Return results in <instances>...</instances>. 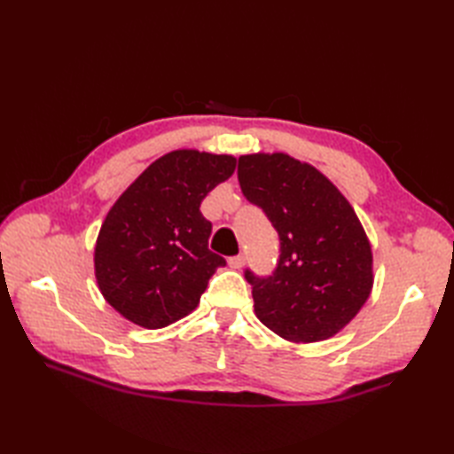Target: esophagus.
<instances>
[{"mask_svg": "<svg viewBox=\"0 0 454 454\" xmlns=\"http://www.w3.org/2000/svg\"><path fill=\"white\" fill-rule=\"evenodd\" d=\"M228 265L232 269H242L246 265V257L244 255H234L228 259Z\"/></svg>", "mask_w": 454, "mask_h": 454, "instance_id": "obj_1", "label": "esophagus"}]
</instances>
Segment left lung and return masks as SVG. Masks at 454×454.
<instances>
[{
    "mask_svg": "<svg viewBox=\"0 0 454 454\" xmlns=\"http://www.w3.org/2000/svg\"><path fill=\"white\" fill-rule=\"evenodd\" d=\"M238 179L281 238L275 275L246 273L259 322L293 343L330 340L374 285L372 247L351 202L312 163L285 152L239 156Z\"/></svg>",
    "mask_w": 454,
    "mask_h": 454,
    "instance_id": "left-lung-1",
    "label": "left lung"
}]
</instances>
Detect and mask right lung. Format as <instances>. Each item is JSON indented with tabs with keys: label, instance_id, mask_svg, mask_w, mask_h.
<instances>
[{
	"label": "right lung",
	"instance_id": "1",
	"mask_svg": "<svg viewBox=\"0 0 454 454\" xmlns=\"http://www.w3.org/2000/svg\"><path fill=\"white\" fill-rule=\"evenodd\" d=\"M234 169L230 153L173 150L114 200L93 267L103 298L129 322L160 330L199 306L208 278L226 265L208 249L212 224L200 202Z\"/></svg>",
	"mask_w": 454,
	"mask_h": 454
}]
</instances>
